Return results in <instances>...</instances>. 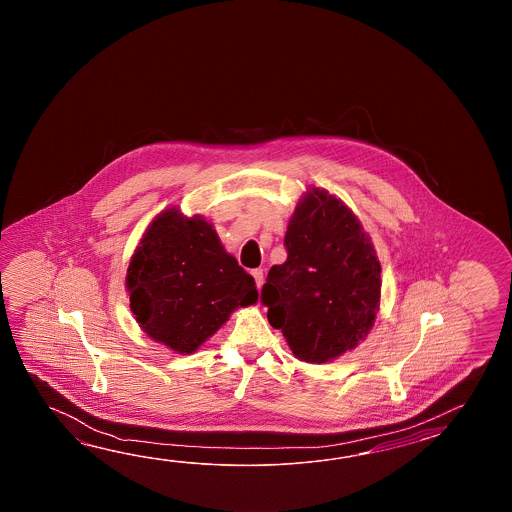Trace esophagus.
Instances as JSON below:
<instances>
[{
    "label": "esophagus",
    "instance_id": "obj_1",
    "mask_svg": "<svg viewBox=\"0 0 512 512\" xmlns=\"http://www.w3.org/2000/svg\"><path fill=\"white\" fill-rule=\"evenodd\" d=\"M252 276H254V280H256V287L260 289L261 285H263V271H261V269H254Z\"/></svg>",
    "mask_w": 512,
    "mask_h": 512
}]
</instances>
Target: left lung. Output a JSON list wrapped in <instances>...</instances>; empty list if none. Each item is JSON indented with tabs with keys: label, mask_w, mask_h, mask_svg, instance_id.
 <instances>
[{
	"label": "left lung",
	"mask_w": 512,
	"mask_h": 512,
	"mask_svg": "<svg viewBox=\"0 0 512 512\" xmlns=\"http://www.w3.org/2000/svg\"><path fill=\"white\" fill-rule=\"evenodd\" d=\"M287 260L261 289L269 324L296 359L324 364L368 337L381 304V263L357 216L311 188L285 232Z\"/></svg>",
	"instance_id": "1"
}]
</instances>
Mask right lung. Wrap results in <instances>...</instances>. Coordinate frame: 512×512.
<instances>
[{
	"mask_svg": "<svg viewBox=\"0 0 512 512\" xmlns=\"http://www.w3.org/2000/svg\"><path fill=\"white\" fill-rule=\"evenodd\" d=\"M142 331L181 355L194 353L238 307L256 304L251 274L223 249L201 216L168 208L153 219L126 274Z\"/></svg>",
	"mask_w": 512,
	"mask_h": 512,
	"instance_id": "add662e5",
	"label": "right lung"
}]
</instances>
